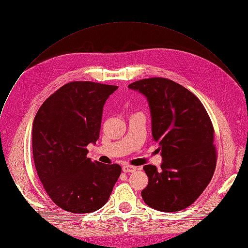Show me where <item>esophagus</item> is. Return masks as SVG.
Listing matches in <instances>:
<instances>
[{
    "instance_id": "1",
    "label": "esophagus",
    "mask_w": 248,
    "mask_h": 248,
    "mask_svg": "<svg viewBox=\"0 0 248 248\" xmlns=\"http://www.w3.org/2000/svg\"><path fill=\"white\" fill-rule=\"evenodd\" d=\"M137 168L134 166H129V164H125V166L123 167V171L124 172H134L136 171Z\"/></svg>"
}]
</instances>
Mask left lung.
Returning <instances> with one entry per match:
<instances>
[{"label": "left lung", "mask_w": 248, "mask_h": 248, "mask_svg": "<svg viewBox=\"0 0 248 248\" xmlns=\"http://www.w3.org/2000/svg\"><path fill=\"white\" fill-rule=\"evenodd\" d=\"M128 88L142 93L152 114V134L160 145V170L143 167L148 185L143 202L158 211L192 204L210 183L217 167L214 129L202 102L190 91L164 78L137 80Z\"/></svg>", "instance_id": "8db88e82"}]
</instances>
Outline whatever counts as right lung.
Masks as SVG:
<instances>
[{
    "label": "right lung",
    "mask_w": 248,
    "mask_h": 248,
    "mask_svg": "<svg viewBox=\"0 0 248 248\" xmlns=\"http://www.w3.org/2000/svg\"><path fill=\"white\" fill-rule=\"evenodd\" d=\"M117 86L71 81L49 95L32 123V156L51 200L62 209L84 214L103 207L121 175L119 164L87 157L100 138L103 108Z\"/></svg>",
    "instance_id": "obj_1"
}]
</instances>
